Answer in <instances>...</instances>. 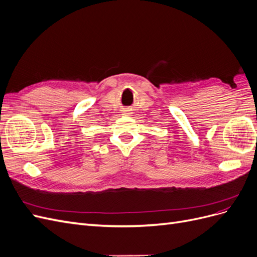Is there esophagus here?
Wrapping results in <instances>:
<instances>
[{
	"mask_svg": "<svg viewBox=\"0 0 257 257\" xmlns=\"http://www.w3.org/2000/svg\"><path fill=\"white\" fill-rule=\"evenodd\" d=\"M123 114H125V115H130V114H131V113H130V112H124V113H123Z\"/></svg>",
	"mask_w": 257,
	"mask_h": 257,
	"instance_id": "obj_1",
	"label": "esophagus"
}]
</instances>
